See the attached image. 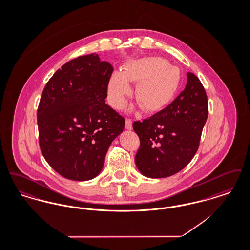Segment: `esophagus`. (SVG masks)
<instances>
[{
    "instance_id": "obj_1",
    "label": "esophagus",
    "mask_w": 250,
    "mask_h": 250,
    "mask_svg": "<svg viewBox=\"0 0 250 250\" xmlns=\"http://www.w3.org/2000/svg\"><path fill=\"white\" fill-rule=\"evenodd\" d=\"M125 128L127 130H132V120L128 118L125 119Z\"/></svg>"
}]
</instances>
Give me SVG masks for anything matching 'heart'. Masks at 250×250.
Listing matches in <instances>:
<instances>
[{"instance_id": "heart-1", "label": "heart", "mask_w": 250, "mask_h": 250, "mask_svg": "<svg viewBox=\"0 0 250 250\" xmlns=\"http://www.w3.org/2000/svg\"><path fill=\"white\" fill-rule=\"evenodd\" d=\"M182 73L177 66L161 57H146L131 61L115 71L107 83V96L111 106L122 109L132 94L129 83H138L135 96L146 112H155L168 104L178 91Z\"/></svg>"}]
</instances>
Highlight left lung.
Returning <instances> with one entry per match:
<instances>
[{"label": "left lung", "instance_id": "obj_1", "mask_svg": "<svg viewBox=\"0 0 250 250\" xmlns=\"http://www.w3.org/2000/svg\"><path fill=\"white\" fill-rule=\"evenodd\" d=\"M185 90L162 110L133 123L141 146L135 162L149 178L171 176L187 166L197 153L208 116V100L202 83L188 72Z\"/></svg>", "mask_w": 250, "mask_h": 250}]
</instances>
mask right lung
I'll use <instances>...</instances> for the list:
<instances>
[{
	"mask_svg": "<svg viewBox=\"0 0 250 250\" xmlns=\"http://www.w3.org/2000/svg\"><path fill=\"white\" fill-rule=\"evenodd\" d=\"M112 65L97 54L64 63L46 84L37 109L42 155L60 175L96 177L125 119L105 103Z\"/></svg>",
	"mask_w": 250,
	"mask_h": 250,
	"instance_id": "add662e5",
	"label": "right lung"
}]
</instances>
